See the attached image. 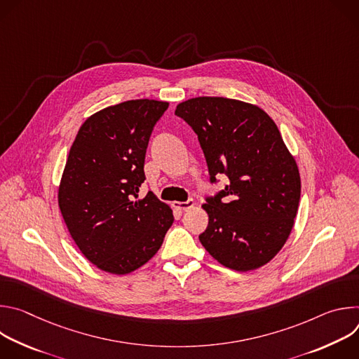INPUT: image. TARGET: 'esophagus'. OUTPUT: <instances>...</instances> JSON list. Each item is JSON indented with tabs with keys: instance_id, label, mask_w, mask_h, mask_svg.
<instances>
[{
	"instance_id": "1",
	"label": "esophagus",
	"mask_w": 359,
	"mask_h": 359,
	"mask_svg": "<svg viewBox=\"0 0 359 359\" xmlns=\"http://www.w3.org/2000/svg\"><path fill=\"white\" fill-rule=\"evenodd\" d=\"M194 201L193 200H189V201H173V208L177 209V210H182V212H186V210H190L194 208Z\"/></svg>"
}]
</instances>
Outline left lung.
<instances>
[{"instance_id":"1","label":"left lung","mask_w":359,"mask_h":359,"mask_svg":"<svg viewBox=\"0 0 359 359\" xmlns=\"http://www.w3.org/2000/svg\"><path fill=\"white\" fill-rule=\"evenodd\" d=\"M175 114L196 132L210 180L229 177L201 204L209 226L200 243L230 270L263 267L288 240L301 196L297 162L276 122L257 105L222 96L187 99Z\"/></svg>"}]
</instances>
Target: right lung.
Returning a JSON list of instances; mask_svg holds the SVG:
<instances>
[{
	"mask_svg": "<svg viewBox=\"0 0 359 359\" xmlns=\"http://www.w3.org/2000/svg\"><path fill=\"white\" fill-rule=\"evenodd\" d=\"M169 102L133 99L100 109L79 128L58 187L71 237L99 270L129 274L155 255L173 212L155 193L139 197L153 126Z\"/></svg>",
	"mask_w": 359,
	"mask_h": 359,
	"instance_id": "obj_1",
	"label": "right lung"
}]
</instances>
